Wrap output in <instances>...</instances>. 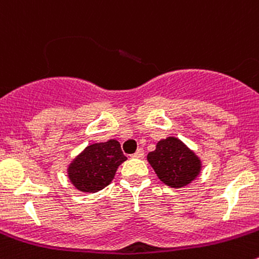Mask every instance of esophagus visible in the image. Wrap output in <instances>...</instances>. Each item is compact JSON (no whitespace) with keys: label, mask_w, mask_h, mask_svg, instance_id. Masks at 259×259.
Here are the masks:
<instances>
[{"label":"esophagus","mask_w":259,"mask_h":259,"mask_svg":"<svg viewBox=\"0 0 259 259\" xmlns=\"http://www.w3.org/2000/svg\"><path fill=\"white\" fill-rule=\"evenodd\" d=\"M143 155H145V151H143L142 148H138V150L136 151V152L133 153V155H131V157H133V158H141V157H143Z\"/></svg>","instance_id":"1"}]
</instances>
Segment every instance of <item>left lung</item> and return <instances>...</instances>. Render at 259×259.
I'll list each match as a JSON object with an SVG mask.
<instances>
[{"label":"left lung","mask_w":259,"mask_h":259,"mask_svg":"<svg viewBox=\"0 0 259 259\" xmlns=\"http://www.w3.org/2000/svg\"><path fill=\"white\" fill-rule=\"evenodd\" d=\"M147 161L157 178L170 188L180 189L195 180L201 171V161L183 141L167 137L158 141Z\"/></svg>","instance_id":"left-lung-1"}]
</instances>
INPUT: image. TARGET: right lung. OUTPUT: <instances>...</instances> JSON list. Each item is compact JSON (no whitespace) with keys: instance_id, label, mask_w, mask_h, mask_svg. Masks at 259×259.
Returning <instances> with one entry per match:
<instances>
[{"instance_id":"right-lung-1","label":"right lung","mask_w":259,"mask_h":259,"mask_svg":"<svg viewBox=\"0 0 259 259\" xmlns=\"http://www.w3.org/2000/svg\"><path fill=\"white\" fill-rule=\"evenodd\" d=\"M127 160L117 140L89 145L69 163L68 178L76 190L97 193L108 186Z\"/></svg>"}]
</instances>
